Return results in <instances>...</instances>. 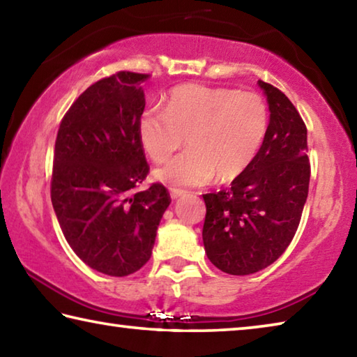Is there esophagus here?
I'll return each instance as SVG.
<instances>
[{
  "label": "esophagus",
  "mask_w": 357,
  "mask_h": 357,
  "mask_svg": "<svg viewBox=\"0 0 357 357\" xmlns=\"http://www.w3.org/2000/svg\"><path fill=\"white\" fill-rule=\"evenodd\" d=\"M184 193H185V190H183V189H174V187H173V189H170V195H172L173 200H174V198H179L181 195H184Z\"/></svg>",
  "instance_id": "1"
}]
</instances>
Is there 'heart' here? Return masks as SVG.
Instances as JSON below:
<instances>
[{
  "label": "heart",
  "instance_id": "obj_1",
  "mask_svg": "<svg viewBox=\"0 0 357 357\" xmlns=\"http://www.w3.org/2000/svg\"><path fill=\"white\" fill-rule=\"evenodd\" d=\"M269 113L261 96L253 91L181 84L168 96L165 110L149 108L138 123L143 149L154 162L179 154L155 172L167 185H204L217 174L231 183L255 160L268 132Z\"/></svg>",
  "mask_w": 357,
  "mask_h": 357
}]
</instances>
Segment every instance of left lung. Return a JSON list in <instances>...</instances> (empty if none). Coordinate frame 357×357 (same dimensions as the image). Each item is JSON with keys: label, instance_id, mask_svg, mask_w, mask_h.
Masks as SVG:
<instances>
[{"label": "left lung", "instance_id": "obj_1", "mask_svg": "<svg viewBox=\"0 0 357 357\" xmlns=\"http://www.w3.org/2000/svg\"><path fill=\"white\" fill-rule=\"evenodd\" d=\"M258 84L271 113L261 148L229 189L203 195L204 250L215 268L231 275L258 273L287 250L309 193L304 121L280 89Z\"/></svg>", "mask_w": 357, "mask_h": 357}]
</instances>
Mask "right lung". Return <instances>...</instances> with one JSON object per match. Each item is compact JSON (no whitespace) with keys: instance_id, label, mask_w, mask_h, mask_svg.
I'll return each instance as SVG.
<instances>
[{"instance_id":"obj_1","label":"right lung","mask_w":357,"mask_h":357,"mask_svg":"<svg viewBox=\"0 0 357 357\" xmlns=\"http://www.w3.org/2000/svg\"><path fill=\"white\" fill-rule=\"evenodd\" d=\"M149 75L118 72L78 96L59 124L52 204L77 257L112 277L137 273L170 206L162 184L137 192L149 172L138 135Z\"/></svg>"}]
</instances>
